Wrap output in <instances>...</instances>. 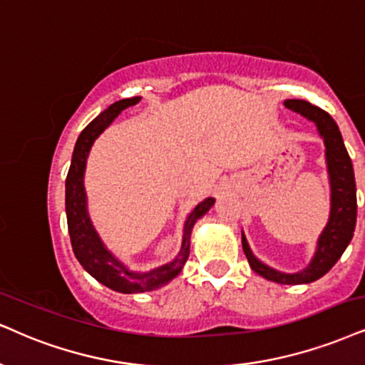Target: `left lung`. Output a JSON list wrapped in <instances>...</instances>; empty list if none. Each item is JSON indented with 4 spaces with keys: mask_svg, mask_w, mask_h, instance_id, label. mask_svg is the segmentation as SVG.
<instances>
[{
    "mask_svg": "<svg viewBox=\"0 0 365 365\" xmlns=\"http://www.w3.org/2000/svg\"><path fill=\"white\" fill-rule=\"evenodd\" d=\"M284 106L313 121L323 138L328 182H330V217L318 237L312 260L298 272H282L260 262L252 252L244 232H242V247L252 271L267 281L277 284H308L325 276L352 240L355 222H357V190H355L352 160L335 120L322 108L303 100H286Z\"/></svg>",
    "mask_w": 365,
    "mask_h": 365,
    "instance_id": "left-lung-1",
    "label": "left lung"
}]
</instances>
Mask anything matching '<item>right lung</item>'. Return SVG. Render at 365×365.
Instances as JSON below:
<instances>
[{"mask_svg":"<svg viewBox=\"0 0 365 365\" xmlns=\"http://www.w3.org/2000/svg\"><path fill=\"white\" fill-rule=\"evenodd\" d=\"M140 100V96H135L113 103L81 132L78 140H76L71 168L66 179L67 228H69L71 244H73L76 259L83 265L84 271L91 274L98 282L113 291L123 292V294L159 289V287L173 281L175 276H179L187 257H190L192 227L215 205V197H206L205 201H201L191 210V213L186 217V222H184L182 242L178 255L170 262L162 264L159 267L150 269V271H133L130 265L116 257L101 240L100 233L96 232L91 218H89L88 196L86 190H84V173H86L88 157L94 140L113 123L116 116L127 108L137 105Z\"/></svg>","mask_w":365,"mask_h":365,"instance_id":"1","label":"right lung"}]
</instances>
